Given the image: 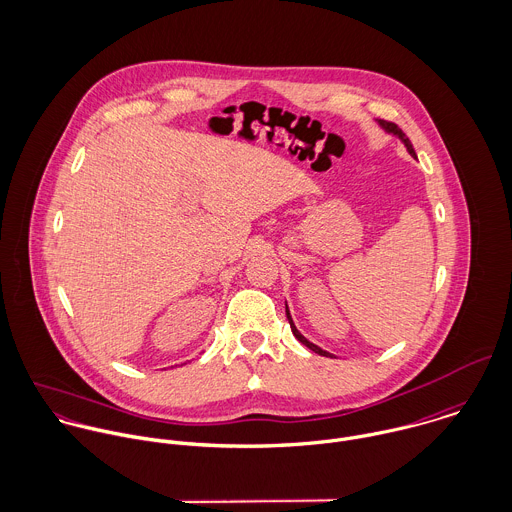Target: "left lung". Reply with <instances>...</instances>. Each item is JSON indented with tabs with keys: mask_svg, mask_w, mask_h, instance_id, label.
I'll return each instance as SVG.
<instances>
[{
	"mask_svg": "<svg viewBox=\"0 0 512 512\" xmlns=\"http://www.w3.org/2000/svg\"><path fill=\"white\" fill-rule=\"evenodd\" d=\"M377 123L387 131V133H391V135H395V137H399L401 141H403V145L407 147V151L413 155V157H417L415 155V149H413V145H411V141H409V137L403 133V129H399L395 123H391V121H383V119H377ZM285 311H287V319H289V325H291V331H293V335L297 337V341L299 343H303L307 349H311L313 353H317V355H323V357H333L331 353H327V351H323L321 347H317L315 343H311L309 339H305L301 333H299V329L295 327V323H293V319H291V313H289V307H287V303H285Z\"/></svg>",
	"mask_w": 512,
	"mask_h": 512,
	"instance_id": "left-lung-1",
	"label": "left lung"
}]
</instances>
